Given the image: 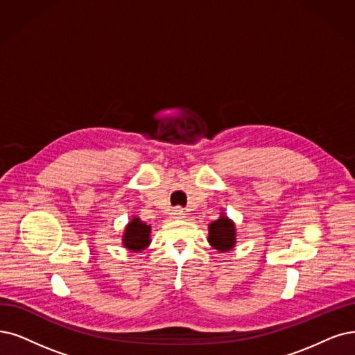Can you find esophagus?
I'll return each instance as SVG.
<instances>
[{
  "label": "esophagus",
  "instance_id": "1",
  "mask_svg": "<svg viewBox=\"0 0 355 355\" xmlns=\"http://www.w3.org/2000/svg\"><path fill=\"white\" fill-rule=\"evenodd\" d=\"M173 216L174 218H184L186 216L184 209H182V207H175L174 211H173Z\"/></svg>",
  "mask_w": 355,
  "mask_h": 355
}]
</instances>
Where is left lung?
<instances>
[{"label": "left lung", "mask_w": 355, "mask_h": 355, "mask_svg": "<svg viewBox=\"0 0 355 355\" xmlns=\"http://www.w3.org/2000/svg\"><path fill=\"white\" fill-rule=\"evenodd\" d=\"M209 243L219 252H228L235 244V228L227 216L209 225Z\"/></svg>", "instance_id": "1"}]
</instances>
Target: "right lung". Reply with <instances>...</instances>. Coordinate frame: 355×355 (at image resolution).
Listing matches in <instances>:
<instances>
[{
    "label": "right lung",
    "mask_w": 355,
    "mask_h": 355,
    "mask_svg": "<svg viewBox=\"0 0 355 355\" xmlns=\"http://www.w3.org/2000/svg\"><path fill=\"white\" fill-rule=\"evenodd\" d=\"M150 225H146L139 218H133L124 232V245L131 252H140L146 248L150 243L149 240Z\"/></svg>",
    "instance_id": "add662e5"
}]
</instances>
